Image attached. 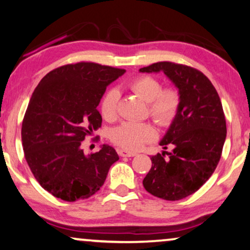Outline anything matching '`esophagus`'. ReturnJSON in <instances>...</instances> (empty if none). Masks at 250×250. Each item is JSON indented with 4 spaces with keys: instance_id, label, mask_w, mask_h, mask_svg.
Returning <instances> with one entry per match:
<instances>
[{
    "instance_id": "esophagus-1",
    "label": "esophagus",
    "mask_w": 250,
    "mask_h": 250,
    "mask_svg": "<svg viewBox=\"0 0 250 250\" xmlns=\"http://www.w3.org/2000/svg\"><path fill=\"white\" fill-rule=\"evenodd\" d=\"M118 153L120 156H128V158H130V156H135L136 154H137L136 152H129V151H127V149H122V148H119Z\"/></svg>"
}]
</instances>
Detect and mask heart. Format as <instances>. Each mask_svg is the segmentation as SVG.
Returning a JSON list of instances; mask_svg holds the SVG:
<instances>
[{
  "mask_svg": "<svg viewBox=\"0 0 250 250\" xmlns=\"http://www.w3.org/2000/svg\"><path fill=\"white\" fill-rule=\"evenodd\" d=\"M128 88L139 98L147 103L148 115L162 127H167L177 115L181 97L174 88L162 89L158 79L149 75H142L129 82ZM119 94L115 89L106 91L103 96L101 114L106 121H114L118 115ZM155 138V130L146 122H125L116 127L111 134V141L129 151L141 148L145 143Z\"/></svg>",
  "mask_w": 250,
  "mask_h": 250,
  "instance_id": "obj_1",
  "label": "heart"
}]
</instances>
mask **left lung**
Segmentation results:
<instances>
[{
  "instance_id": "1",
  "label": "left lung",
  "mask_w": 250,
  "mask_h": 250,
  "mask_svg": "<svg viewBox=\"0 0 250 250\" xmlns=\"http://www.w3.org/2000/svg\"><path fill=\"white\" fill-rule=\"evenodd\" d=\"M139 72H164L178 88L177 115L160 142L165 149H174L152 156L143 185L154 197L181 200L210 178L221 159L226 138L221 99L210 80L191 66L159 62Z\"/></svg>"
}]
</instances>
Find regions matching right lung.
<instances>
[{"label":"right lung","mask_w":250,"mask_h":250,"mask_svg":"<svg viewBox=\"0 0 250 250\" xmlns=\"http://www.w3.org/2000/svg\"><path fill=\"white\" fill-rule=\"evenodd\" d=\"M125 69L80 62L55 68L36 86L21 125L25 159L45 191L64 201L88 199L119 160L109 145L85 155L82 142L102 125L97 106Z\"/></svg>","instance_id":"add662e5"}]
</instances>
